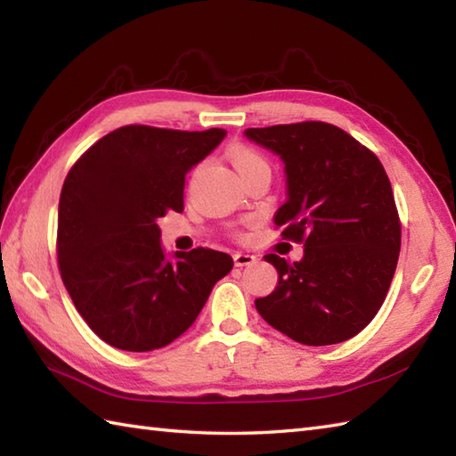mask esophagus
Returning <instances> with one entry per match:
<instances>
[{"label": "esophagus", "mask_w": 456, "mask_h": 456, "mask_svg": "<svg viewBox=\"0 0 456 456\" xmlns=\"http://www.w3.org/2000/svg\"><path fill=\"white\" fill-rule=\"evenodd\" d=\"M233 260H235V266H250L256 260V256L248 253H235Z\"/></svg>", "instance_id": "obj_1"}]
</instances>
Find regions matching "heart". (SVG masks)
Segmentation results:
<instances>
[{"label": "heart", "mask_w": 456, "mask_h": 456, "mask_svg": "<svg viewBox=\"0 0 456 456\" xmlns=\"http://www.w3.org/2000/svg\"><path fill=\"white\" fill-rule=\"evenodd\" d=\"M231 162H233V167L237 168L239 174H245L250 168H256V167H268L265 157L260 152H256L255 149H248V147H235L231 149Z\"/></svg>", "instance_id": "1"}]
</instances>
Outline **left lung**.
Segmentation results:
<instances>
[{
	"mask_svg": "<svg viewBox=\"0 0 456 456\" xmlns=\"http://www.w3.org/2000/svg\"><path fill=\"white\" fill-rule=\"evenodd\" d=\"M245 134L282 159L286 203L274 223L304 245L294 265L265 256L278 286L255 299L256 312L302 345L343 343L372 322L398 265L402 225L388 174L372 151L323 121Z\"/></svg>",
	"mask_w": 456,
	"mask_h": 456,
	"instance_id": "left-lung-1",
	"label": "left lung"
}]
</instances>
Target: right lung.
I'll use <instances>...</instances> for the list:
<instances>
[{"label": "right lung", "instance_id": "right-lung-1", "mask_svg": "<svg viewBox=\"0 0 456 456\" xmlns=\"http://www.w3.org/2000/svg\"><path fill=\"white\" fill-rule=\"evenodd\" d=\"M225 129L127 125L105 134L68 172L56 253L72 302L102 341L131 353L170 345L196 322L233 258L213 248L174 253L157 219L183 209L186 174Z\"/></svg>", "mask_w": 456, "mask_h": 456}]
</instances>
